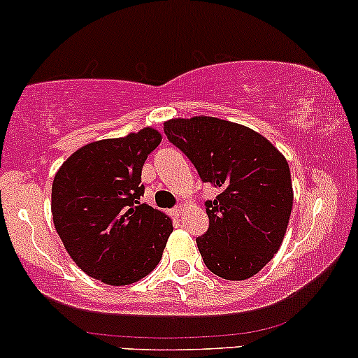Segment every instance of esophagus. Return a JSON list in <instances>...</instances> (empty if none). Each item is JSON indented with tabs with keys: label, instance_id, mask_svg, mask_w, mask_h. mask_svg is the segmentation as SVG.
<instances>
[{
	"label": "esophagus",
	"instance_id": "esophagus-1",
	"mask_svg": "<svg viewBox=\"0 0 358 358\" xmlns=\"http://www.w3.org/2000/svg\"><path fill=\"white\" fill-rule=\"evenodd\" d=\"M185 207H187V205H185V203H178V205H176V207L173 208V215L182 217L183 212H185Z\"/></svg>",
	"mask_w": 358,
	"mask_h": 358
}]
</instances>
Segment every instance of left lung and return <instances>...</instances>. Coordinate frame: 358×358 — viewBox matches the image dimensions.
Instances as JSON below:
<instances>
[{"label":"left lung","instance_id":"8db88e82","mask_svg":"<svg viewBox=\"0 0 358 358\" xmlns=\"http://www.w3.org/2000/svg\"><path fill=\"white\" fill-rule=\"evenodd\" d=\"M163 127L202 182L220 190L205 202L208 231L196 237L205 266L229 281L252 278L285 239L293 208L286 158L262 134L219 117H176Z\"/></svg>","mask_w":358,"mask_h":358}]
</instances>
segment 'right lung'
<instances>
[{
    "label": "right lung",
    "mask_w": 358,
    "mask_h": 358,
    "mask_svg": "<svg viewBox=\"0 0 358 358\" xmlns=\"http://www.w3.org/2000/svg\"><path fill=\"white\" fill-rule=\"evenodd\" d=\"M159 143L155 127L89 143L53 178L57 234L72 261L106 285L126 286L148 276L173 232L166 213L139 202L143 165Z\"/></svg>",
    "instance_id": "1"
}]
</instances>
